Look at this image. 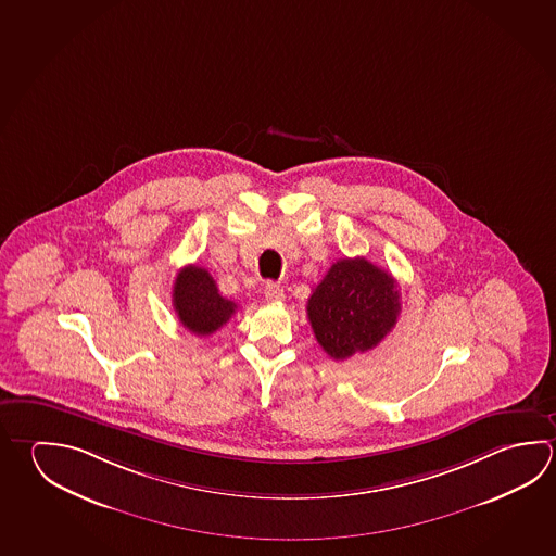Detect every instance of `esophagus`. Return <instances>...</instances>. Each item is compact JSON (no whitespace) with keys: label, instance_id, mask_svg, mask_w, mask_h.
Listing matches in <instances>:
<instances>
[{"label":"esophagus","instance_id":"34e87169","mask_svg":"<svg viewBox=\"0 0 556 556\" xmlns=\"http://www.w3.org/2000/svg\"><path fill=\"white\" fill-rule=\"evenodd\" d=\"M264 298L268 300V302H282L283 300V290L282 286L278 282H268L264 286Z\"/></svg>","mask_w":556,"mask_h":556}]
</instances>
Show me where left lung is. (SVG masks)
<instances>
[{
	"mask_svg": "<svg viewBox=\"0 0 556 556\" xmlns=\"http://www.w3.org/2000/svg\"><path fill=\"white\" fill-rule=\"evenodd\" d=\"M400 309L394 276L363 256L337 261L307 300L315 339L334 361L374 349L394 329Z\"/></svg>",
	"mask_w": 556,
	"mask_h": 556,
	"instance_id": "obj_1",
	"label": "left lung"
}]
</instances>
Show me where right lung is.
<instances>
[{
  "label": "right lung",
  "instance_id": "obj_1",
  "mask_svg": "<svg viewBox=\"0 0 556 556\" xmlns=\"http://www.w3.org/2000/svg\"><path fill=\"white\" fill-rule=\"evenodd\" d=\"M172 305L180 324L198 337L215 333L237 312V303L223 298L212 274L195 264L176 276Z\"/></svg>",
  "mask_w": 556,
  "mask_h": 556
}]
</instances>
